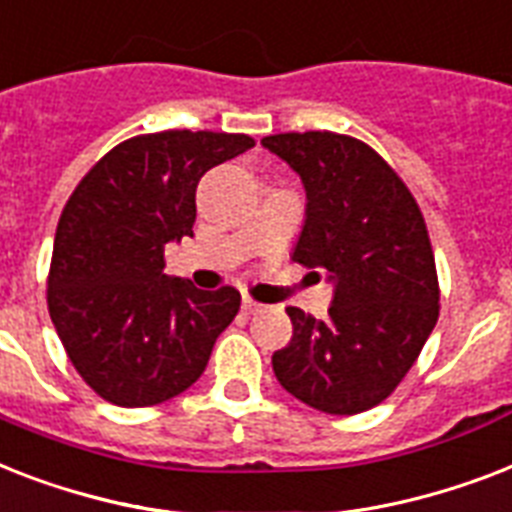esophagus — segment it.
Returning a JSON list of instances; mask_svg holds the SVG:
<instances>
[{"instance_id": "obj_1", "label": "esophagus", "mask_w": 512, "mask_h": 512, "mask_svg": "<svg viewBox=\"0 0 512 512\" xmlns=\"http://www.w3.org/2000/svg\"><path fill=\"white\" fill-rule=\"evenodd\" d=\"M261 306H264V304H259V301H253L251 296H243V312H245V314L261 312Z\"/></svg>"}]
</instances>
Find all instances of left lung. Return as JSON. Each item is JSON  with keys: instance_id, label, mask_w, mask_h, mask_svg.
I'll return each instance as SVG.
<instances>
[{"instance_id": "8db88e82", "label": "left lung", "mask_w": 512, "mask_h": 512, "mask_svg": "<svg viewBox=\"0 0 512 512\" xmlns=\"http://www.w3.org/2000/svg\"><path fill=\"white\" fill-rule=\"evenodd\" d=\"M261 142L301 174L309 198L293 261L327 269L335 282L325 320L285 309L293 338L272 354V370L314 410L357 415L394 394L439 320L423 211L402 177L357 137L285 132Z\"/></svg>"}]
</instances>
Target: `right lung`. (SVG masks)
Returning <instances> with one entry per match:
<instances>
[{
    "instance_id": "1",
    "label": "right lung",
    "mask_w": 512,
    "mask_h": 512,
    "mask_svg": "<svg viewBox=\"0 0 512 512\" xmlns=\"http://www.w3.org/2000/svg\"><path fill=\"white\" fill-rule=\"evenodd\" d=\"M253 145L227 132L137 134L71 192L52 245L47 306L71 365L105 402L153 407L187 391L235 320L240 293L169 280L163 248L192 237L200 177Z\"/></svg>"
}]
</instances>
